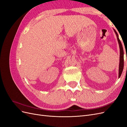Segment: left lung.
<instances>
[{"instance_id":"8db88e82","label":"left lung","mask_w":127,"mask_h":127,"mask_svg":"<svg viewBox=\"0 0 127 127\" xmlns=\"http://www.w3.org/2000/svg\"><path fill=\"white\" fill-rule=\"evenodd\" d=\"M114 32L116 33L117 36V39L118 43L119 44V47H120V64H119V77H120V76L121 75L122 72L123 71V69H124V50H123V47H122V45L121 42L119 39V35L116 32V30H114Z\"/></svg>"}]
</instances>
